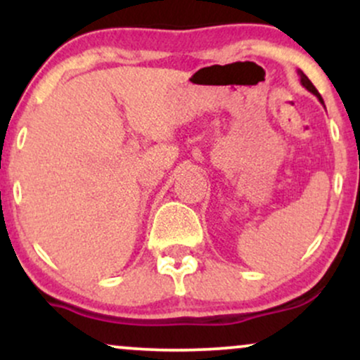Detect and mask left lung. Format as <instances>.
<instances>
[{
	"mask_svg": "<svg viewBox=\"0 0 360 360\" xmlns=\"http://www.w3.org/2000/svg\"><path fill=\"white\" fill-rule=\"evenodd\" d=\"M298 76H300V82H301V86H303V88H304V89H308V91H309V93H311V94H315V96L318 98V101H320V103H321V105H323V106H325V103H323V100H321L320 93H318V91H316V88H315V86H313V84H311V81H309V79H308V77H307V74H304L303 71H301V69H298Z\"/></svg>",
	"mask_w": 360,
	"mask_h": 360,
	"instance_id": "8db88e82",
	"label": "left lung"
}]
</instances>
